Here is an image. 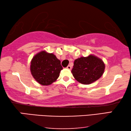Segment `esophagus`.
<instances>
[{
    "mask_svg": "<svg viewBox=\"0 0 131 131\" xmlns=\"http://www.w3.org/2000/svg\"><path fill=\"white\" fill-rule=\"evenodd\" d=\"M68 69H69V70H70L71 69H72V66H71L70 65H68V66H67V68H66Z\"/></svg>",
    "mask_w": 131,
    "mask_h": 131,
    "instance_id": "obj_1",
    "label": "esophagus"
}]
</instances>
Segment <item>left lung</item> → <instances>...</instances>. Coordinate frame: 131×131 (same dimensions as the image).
<instances>
[{
    "label": "left lung",
    "instance_id": "obj_1",
    "mask_svg": "<svg viewBox=\"0 0 131 131\" xmlns=\"http://www.w3.org/2000/svg\"><path fill=\"white\" fill-rule=\"evenodd\" d=\"M105 68V63L101 59L94 55H90L76 59L72 73L79 83L90 84L102 76Z\"/></svg>",
    "mask_w": 131,
    "mask_h": 131
}]
</instances>
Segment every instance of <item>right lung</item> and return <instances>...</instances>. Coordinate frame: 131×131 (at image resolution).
<instances>
[{
	"label": "right lung",
	"instance_id": "1",
	"mask_svg": "<svg viewBox=\"0 0 131 131\" xmlns=\"http://www.w3.org/2000/svg\"><path fill=\"white\" fill-rule=\"evenodd\" d=\"M30 69L37 82L41 85H49L58 78L63 68L54 54L42 51L33 57Z\"/></svg>",
	"mask_w": 131,
	"mask_h": 131
}]
</instances>
